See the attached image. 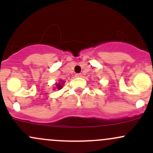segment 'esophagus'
Returning <instances> with one entry per match:
<instances>
[{"instance_id":"obj_1","label":"esophagus","mask_w":153,"mask_h":153,"mask_svg":"<svg viewBox=\"0 0 153 153\" xmlns=\"http://www.w3.org/2000/svg\"><path fill=\"white\" fill-rule=\"evenodd\" d=\"M82 76V75H81V73H77L76 75H75V77H77V78H80V77Z\"/></svg>"}]
</instances>
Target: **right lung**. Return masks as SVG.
Wrapping results in <instances>:
<instances>
[{
  "label": "right lung",
  "instance_id": "1",
  "mask_svg": "<svg viewBox=\"0 0 153 153\" xmlns=\"http://www.w3.org/2000/svg\"><path fill=\"white\" fill-rule=\"evenodd\" d=\"M56 86H57V88H58V89H61V88H62V85L61 84V83H59V84H57Z\"/></svg>",
  "mask_w": 153,
  "mask_h": 153
}]
</instances>
